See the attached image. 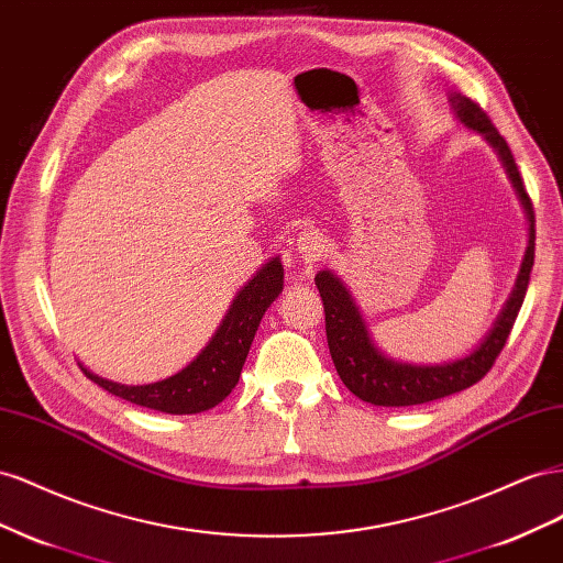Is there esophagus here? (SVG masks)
I'll use <instances>...</instances> for the list:
<instances>
[{"mask_svg":"<svg viewBox=\"0 0 563 563\" xmlns=\"http://www.w3.org/2000/svg\"><path fill=\"white\" fill-rule=\"evenodd\" d=\"M325 252H328L325 240H323V235H320L318 231H303L299 235V240H297V254H299L301 264L313 266L316 262H323L325 260Z\"/></svg>","mask_w":563,"mask_h":563,"instance_id":"1","label":"esophagus"}]
</instances>
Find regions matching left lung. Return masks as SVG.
Segmentation results:
<instances>
[{
  "instance_id": "left-lung-1",
  "label": "left lung",
  "mask_w": 563,
  "mask_h": 563,
  "mask_svg": "<svg viewBox=\"0 0 563 563\" xmlns=\"http://www.w3.org/2000/svg\"><path fill=\"white\" fill-rule=\"evenodd\" d=\"M453 103L457 108L460 120L470 126V130L484 134L486 141L493 143V148L500 153L503 163L511 176L514 186L519 190V198L526 207L528 221H531V240H528V250L521 264V273L517 287L507 301L503 316L497 318L495 328L474 353L464 356L455 363L445 365H406L394 363L384 358L382 353L373 346L371 334H367L361 313L353 303L346 287L336 280L330 271H320L316 276V287L323 299L325 311V334L330 356L336 367V375L342 377L346 389L356 394L365 404L373 406H420L437 400L443 396L457 394L462 389H470L472 384L484 379L493 367L495 358L500 356V351L507 344V336L514 328V320L519 316V309L523 303L528 280H531V271L536 262V212L533 200L526 192L523 179L517 167L505 136L495 130V124L486 115V110L472 99L455 93Z\"/></svg>"
}]
</instances>
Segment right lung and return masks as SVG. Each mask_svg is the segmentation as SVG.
I'll list each match as a JSON object with an SVG mask.
<instances>
[{"mask_svg":"<svg viewBox=\"0 0 563 563\" xmlns=\"http://www.w3.org/2000/svg\"><path fill=\"white\" fill-rule=\"evenodd\" d=\"M283 290V264L268 262L233 299V307L223 318L221 328L205 346L200 356L163 382L143 384V387H124V384L96 377L82 367V373L99 384L108 394H115L130 404L153 408L169 415H192L219 406L238 384L243 371L254 332L268 303Z\"/></svg>","mask_w":563,"mask_h":563,"instance_id":"right-lung-1","label":"right lung"}]
</instances>
